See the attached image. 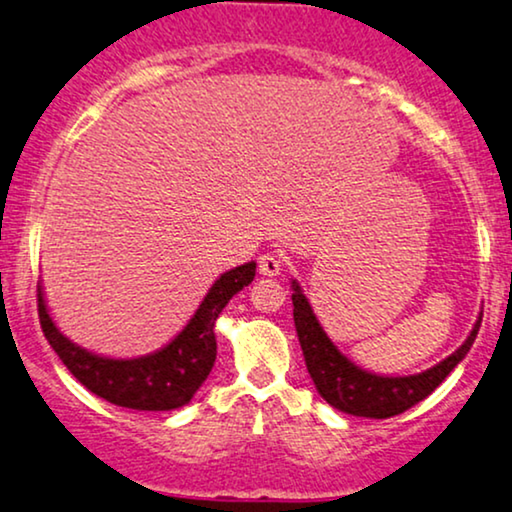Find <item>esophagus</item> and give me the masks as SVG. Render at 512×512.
Here are the masks:
<instances>
[{"label": "esophagus", "mask_w": 512, "mask_h": 512, "mask_svg": "<svg viewBox=\"0 0 512 512\" xmlns=\"http://www.w3.org/2000/svg\"><path fill=\"white\" fill-rule=\"evenodd\" d=\"M257 267H260L262 276H278L283 271V260L278 255H274V252H264Z\"/></svg>", "instance_id": "34e87169"}]
</instances>
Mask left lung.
Returning <instances> with one entry per match:
<instances>
[{"label": "left lung", "mask_w": 512, "mask_h": 512, "mask_svg": "<svg viewBox=\"0 0 512 512\" xmlns=\"http://www.w3.org/2000/svg\"><path fill=\"white\" fill-rule=\"evenodd\" d=\"M293 319L295 331L300 338V347L304 354V364L312 375L316 390L328 404L342 413H352V416L364 418H392L404 413L418 401H423L428 394L435 392V387L442 385V380L463 361L465 354L470 352L472 342L480 331L482 316L477 319L468 340L456 349L451 357H446L442 364L432 366L430 371L418 375H404V378H385V375H375L361 371L347 357H342L338 347L328 340L323 333L321 323L309 307L307 297L293 281Z\"/></svg>", "instance_id": "1"}]
</instances>
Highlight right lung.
Instances as JSON below:
<instances>
[{
	"instance_id": "obj_1",
	"label": "right lung",
	"mask_w": 512,
	"mask_h": 512,
	"mask_svg": "<svg viewBox=\"0 0 512 512\" xmlns=\"http://www.w3.org/2000/svg\"><path fill=\"white\" fill-rule=\"evenodd\" d=\"M252 278H255V262L241 264L219 276L184 331L160 352L139 359L96 357L63 338L47 312L42 286H37V312H40L44 338L89 392L125 409L172 411L189 404L210 375L217 359V316Z\"/></svg>"
}]
</instances>
